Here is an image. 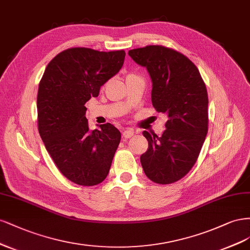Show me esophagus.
I'll list each match as a JSON object with an SVG mask.
<instances>
[{"instance_id":"34e87169","label":"esophagus","mask_w":250,"mask_h":250,"mask_svg":"<svg viewBox=\"0 0 250 250\" xmlns=\"http://www.w3.org/2000/svg\"><path fill=\"white\" fill-rule=\"evenodd\" d=\"M132 136H134L133 128H126V130L123 132V137H125V138H131Z\"/></svg>"}]
</instances>
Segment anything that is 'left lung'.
<instances>
[{
  "label": "left lung",
  "instance_id": "1",
  "mask_svg": "<svg viewBox=\"0 0 250 250\" xmlns=\"http://www.w3.org/2000/svg\"><path fill=\"white\" fill-rule=\"evenodd\" d=\"M151 79V103L166 114L162 136L143 135L148 149L140 157L144 173L157 184L181 180L195 164L208 133V92L194 63L162 45L128 51Z\"/></svg>",
  "mask_w": 250,
  "mask_h": 250
}]
</instances>
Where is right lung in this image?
<instances>
[{
    "mask_svg": "<svg viewBox=\"0 0 250 250\" xmlns=\"http://www.w3.org/2000/svg\"><path fill=\"white\" fill-rule=\"evenodd\" d=\"M125 51L72 47L47 64L38 86V131L60 172L81 186L107 178L122 135L111 124L91 131L85 104L124 65Z\"/></svg>",
    "mask_w": 250,
    "mask_h": 250,
    "instance_id": "1",
    "label": "right lung"
}]
</instances>
